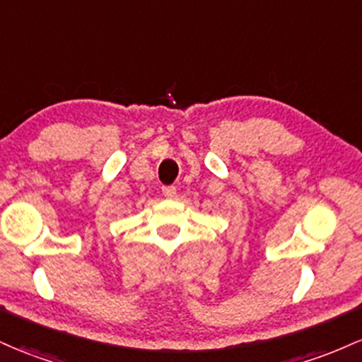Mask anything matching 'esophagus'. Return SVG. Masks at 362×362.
Listing matches in <instances>:
<instances>
[{
    "label": "esophagus",
    "instance_id": "esophagus-1",
    "mask_svg": "<svg viewBox=\"0 0 362 362\" xmlns=\"http://www.w3.org/2000/svg\"><path fill=\"white\" fill-rule=\"evenodd\" d=\"M161 190L166 197L177 196V187H175V185H165V187H161Z\"/></svg>",
    "mask_w": 362,
    "mask_h": 362
}]
</instances>
